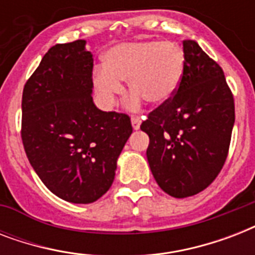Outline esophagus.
Wrapping results in <instances>:
<instances>
[{
    "label": "esophagus",
    "instance_id": "esophagus-1",
    "mask_svg": "<svg viewBox=\"0 0 255 255\" xmlns=\"http://www.w3.org/2000/svg\"><path fill=\"white\" fill-rule=\"evenodd\" d=\"M131 122H132V127H133V129H139L140 123H141L140 118H137V116H132Z\"/></svg>",
    "mask_w": 255,
    "mask_h": 255
}]
</instances>
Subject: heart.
<instances>
[{
  "label": "heart",
  "mask_w": 255,
  "mask_h": 255,
  "mask_svg": "<svg viewBox=\"0 0 255 255\" xmlns=\"http://www.w3.org/2000/svg\"><path fill=\"white\" fill-rule=\"evenodd\" d=\"M184 66V51L174 42H124L104 54V66L94 70L92 81L106 106H111L123 92L120 81H128L129 91L135 94L131 106L143 99L157 107L174 96L181 83Z\"/></svg>",
  "instance_id": "b5f03b06"
}]
</instances>
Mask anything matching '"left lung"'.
Here are the masks:
<instances>
[{
    "mask_svg": "<svg viewBox=\"0 0 255 255\" xmlns=\"http://www.w3.org/2000/svg\"><path fill=\"white\" fill-rule=\"evenodd\" d=\"M181 83L168 103L148 114L147 159L156 182L172 197L200 193L216 180L229 153L234 98L221 66L194 41H184Z\"/></svg>",
    "mask_w": 255,
    "mask_h": 255,
    "instance_id": "8db88e82",
    "label": "left lung"
}]
</instances>
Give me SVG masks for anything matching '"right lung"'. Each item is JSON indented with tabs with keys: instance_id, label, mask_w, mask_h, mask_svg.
I'll return each instance as SVG.
<instances>
[{
	"instance_id": "1",
	"label": "right lung",
	"mask_w": 255,
	"mask_h": 255,
	"mask_svg": "<svg viewBox=\"0 0 255 255\" xmlns=\"http://www.w3.org/2000/svg\"><path fill=\"white\" fill-rule=\"evenodd\" d=\"M85 43L53 46L22 94L26 156L46 188L74 204H91L111 188L132 133L127 114L100 111L92 102L94 61Z\"/></svg>"
}]
</instances>
